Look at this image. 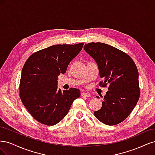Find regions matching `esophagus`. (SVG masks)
Returning <instances> with one entry per match:
<instances>
[{
    "label": "esophagus",
    "instance_id": "obj_1",
    "mask_svg": "<svg viewBox=\"0 0 155 155\" xmlns=\"http://www.w3.org/2000/svg\"><path fill=\"white\" fill-rule=\"evenodd\" d=\"M81 96H85V97H91V95L90 94L88 93V92H83L81 93Z\"/></svg>",
    "mask_w": 155,
    "mask_h": 155
}]
</instances>
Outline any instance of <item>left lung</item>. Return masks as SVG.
<instances>
[{"instance_id": "obj_1", "label": "left lung", "mask_w": 155, "mask_h": 155, "mask_svg": "<svg viewBox=\"0 0 155 155\" xmlns=\"http://www.w3.org/2000/svg\"><path fill=\"white\" fill-rule=\"evenodd\" d=\"M84 50L97 64L100 76L104 79L100 85H109L101 108L94 114L104 124H118L127 118L139 100L137 67L130 56L105 43H88Z\"/></svg>"}]
</instances>
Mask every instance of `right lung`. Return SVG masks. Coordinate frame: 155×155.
<instances>
[{"instance_id": "1", "label": "right lung", "mask_w": 155, "mask_h": 155, "mask_svg": "<svg viewBox=\"0 0 155 155\" xmlns=\"http://www.w3.org/2000/svg\"><path fill=\"white\" fill-rule=\"evenodd\" d=\"M83 45H53L36 51L26 60L21 72L19 95L23 105L39 123L57 124L80 96L78 88H58V79L60 74L66 72Z\"/></svg>"}]
</instances>
